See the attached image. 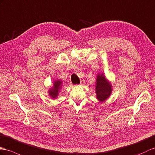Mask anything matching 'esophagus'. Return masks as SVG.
<instances>
[{
  "label": "esophagus",
  "instance_id": "obj_1",
  "mask_svg": "<svg viewBox=\"0 0 155 155\" xmlns=\"http://www.w3.org/2000/svg\"><path fill=\"white\" fill-rule=\"evenodd\" d=\"M81 84H82V81H81ZM81 84H80V85H81Z\"/></svg>",
  "mask_w": 155,
  "mask_h": 155
}]
</instances>
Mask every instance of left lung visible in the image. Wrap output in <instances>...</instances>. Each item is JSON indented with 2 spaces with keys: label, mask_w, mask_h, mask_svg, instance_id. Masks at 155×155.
I'll list each match as a JSON object with an SVG mask.
<instances>
[{
  "label": "left lung",
  "mask_w": 155,
  "mask_h": 155,
  "mask_svg": "<svg viewBox=\"0 0 155 155\" xmlns=\"http://www.w3.org/2000/svg\"><path fill=\"white\" fill-rule=\"evenodd\" d=\"M96 98L99 102L107 101L111 95L112 85L105 76L104 74L99 73L97 75L95 82Z\"/></svg>",
  "instance_id": "obj_1"
}]
</instances>
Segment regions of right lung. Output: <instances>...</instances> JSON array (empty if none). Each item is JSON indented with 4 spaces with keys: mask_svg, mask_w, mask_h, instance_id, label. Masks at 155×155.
I'll return each mask as SVG.
<instances>
[{
    "mask_svg": "<svg viewBox=\"0 0 155 155\" xmlns=\"http://www.w3.org/2000/svg\"><path fill=\"white\" fill-rule=\"evenodd\" d=\"M52 83H53V85L51 88H49L48 93L52 99H56L58 98L60 91L62 87V81L60 80H55Z\"/></svg>",
    "mask_w": 155,
    "mask_h": 155,
    "instance_id": "right-lung-1",
    "label": "right lung"
}]
</instances>
